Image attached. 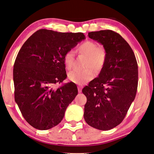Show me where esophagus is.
Returning a JSON list of instances; mask_svg holds the SVG:
<instances>
[{"mask_svg":"<svg viewBox=\"0 0 154 154\" xmlns=\"http://www.w3.org/2000/svg\"><path fill=\"white\" fill-rule=\"evenodd\" d=\"M82 88H83V86H82V85H79V86L78 87V92H82Z\"/></svg>","mask_w":154,"mask_h":154,"instance_id":"34e87169","label":"esophagus"}]
</instances>
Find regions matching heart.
<instances>
[{"instance_id": "b5f03b06", "label": "heart", "mask_w": 154, "mask_h": 154, "mask_svg": "<svg viewBox=\"0 0 154 154\" xmlns=\"http://www.w3.org/2000/svg\"><path fill=\"white\" fill-rule=\"evenodd\" d=\"M78 54L86 57L84 63L85 69H75L69 72V80L78 85H83L90 81L94 76L96 73H99L105 67L107 52L103 46H98L96 42L91 40H87L82 43L77 48ZM74 53L72 50L68 51L63 57V63L66 68L71 70L74 66Z\"/></svg>"}]
</instances>
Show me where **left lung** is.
Returning a JSON list of instances; mask_svg holds the SVG:
<instances>
[{"label": "left lung", "instance_id": "8db88e82", "mask_svg": "<svg viewBox=\"0 0 154 154\" xmlns=\"http://www.w3.org/2000/svg\"><path fill=\"white\" fill-rule=\"evenodd\" d=\"M88 36L103 45L107 59L98 77L83 88L87 97L83 116L91 127L109 130L122 122L135 99L137 63L132 48L118 32L101 30Z\"/></svg>", "mask_w": 154, "mask_h": 154}]
</instances>
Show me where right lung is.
I'll return each mask as SVG.
<instances>
[{
  "label": "right lung",
  "mask_w": 154,
  "mask_h": 154,
  "mask_svg": "<svg viewBox=\"0 0 154 154\" xmlns=\"http://www.w3.org/2000/svg\"><path fill=\"white\" fill-rule=\"evenodd\" d=\"M85 38L83 32L42 29L22 46L13 67L15 100L32 127L48 130L62 122L78 88L73 82L54 86L67 78L65 54Z\"/></svg>",
  "instance_id": "1"
}]
</instances>
